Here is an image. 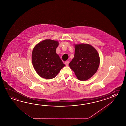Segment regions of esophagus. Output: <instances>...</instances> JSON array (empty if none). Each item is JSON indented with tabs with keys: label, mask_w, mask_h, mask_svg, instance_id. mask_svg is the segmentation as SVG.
<instances>
[{
	"label": "esophagus",
	"mask_w": 126,
	"mask_h": 126,
	"mask_svg": "<svg viewBox=\"0 0 126 126\" xmlns=\"http://www.w3.org/2000/svg\"><path fill=\"white\" fill-rule=\"evenodd\" d=\"M65 64L66 65V66H68V64H69V61H67L65 62Z\"/></svg>",
	"instance_id": "esophagus-1"
}]
</instances>
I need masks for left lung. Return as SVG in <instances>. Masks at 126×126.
I'll return each instance as SVG.
<instances>
[{"instance_id":"left-lung-1","label":"left lung","mask_w":126,"mask_h":126,"mask_svg":"<svg viewBox=\"0 0 126 126\" xmlns=\"http://www.w3.org/2000/svg\"><path fill=\"white\" fill-rule=\"evenodd\" d=\"M74 57L69 65L78 79L86 80L96 73L100 59L96 49L87 44H75Z\"/></svg>"}]
</instances>
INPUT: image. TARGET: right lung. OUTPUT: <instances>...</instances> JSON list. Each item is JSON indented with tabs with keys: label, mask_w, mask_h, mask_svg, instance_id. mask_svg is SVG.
Here are the masks:
<instances>
[{
	"label": "right lung",
	"mask_w": 126,
	"mask_h": 126,
	"mask_svg": "<svg viewBox=\"0 0 126 126\" xmlns=\"http://www.w3.org/2000/svg\"><path fill=\"white\" fill-rule=\"evenodd\" d=\"M59 45L58 41L46 39L38 43L33 48L32 64L40 77L46 79L54 78L65 66L56 53Z\"/></svg>",
	"instance_id": "add662e5"
}]
</instances>
